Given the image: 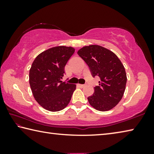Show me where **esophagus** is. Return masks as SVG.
<instances>
[{"mask_svg":"<svg viewBox=\"0 0 154 154\" xmlns=\"http://www.w3.org/2000/svg\"><path fill=\"white\" fill-rule=\"evenodd\" d=\"M78 85H79L80 88H84L85 86V84H79Z\"/></svg>","mask_w":154,"mask_h":154,"instance_id":"obj_1","label":"esophagus"}]
</instances>
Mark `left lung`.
Here are the masks:
<instances>
[{
  "label": "left lung",
  "instance_id": "left-lung-1",
  "mask_svg": "<svg viewBox=\"0 0 154 154\" xmlns=\"http://www.w3.org/2000/svg\"><path fill=\"white\" fill-rule=\"evenodd\" d=\"M77 54L89 66L92 77L100 79L93 95L88 98L90 105L100 111L113 109L123 97L127 82L120 60L113 52L97 45L83 47Z\"/></svg>",
  "mask_w": 154,
  "mask_h": 154
}]
</instances>
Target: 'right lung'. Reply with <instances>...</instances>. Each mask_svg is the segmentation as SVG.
I'll use <instances>...</instances> for the list:
<instances>
[{"label": "right lung", "instance_id": "right-lung-1", "mask_svg": "<svg viewBox=\"0 0 154 154\" xmlns=\"http://www.w3.org/2000/svg\"><path fill=\"white\" fill-rule=\"evenodd\" d=\"M75 52L72 47L57 46L36 56L29 72V83L35 100L46 110H62L71 100L76 85L62 82L64 67Z\"/></svg>", "mask_w": 154, "mask_h": 154}]
</instances>
